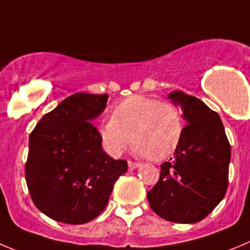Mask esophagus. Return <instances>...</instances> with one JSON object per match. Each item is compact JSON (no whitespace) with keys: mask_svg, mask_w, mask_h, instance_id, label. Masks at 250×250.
I'll return each instance as SVG.
<instances>
[{"mask_svg":"<svg viewBox=\"0 0 250 250\" xmlns=\"http://www.w3.org/2000/svg\"><path fill=\"white\" fill-rule=\"evenodd\" d=\"M128 167H129L130 170H134L137 167H139L138 163H134V162H128Z\"/></svg>","mask_w":250,"mask_h":250,"instance_id":"1","label":"esophagus"}]
</instances>
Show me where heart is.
<instances>
[{
	"label": "heart",
	"instance_id": "obj_1",
	"mask_svg": "<svg viewBox=\"0 0 250 250\" xmlns=\"http://www.w3.org/2000/svg\"><path fill=\"white\" fill-rule=\"evenodd\" d=\"M184 125L179 109L153 97L134 95L114 107L113 116L100 125L104 149L118 155L129 144L141 157L164 160L178 148Z\"/></svg>",
	"mask_w": 250,
	"mask_h": 250
}]
</instances>
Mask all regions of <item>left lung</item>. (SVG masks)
<instances>
[{
    "mask_svg": "<svg viewBox=\"0 0 250 250\" xmlns=\"http://www.w3.org/2000/svg\"><path fill=\"white\" fill-rule=\"evenodd\" d=\"M186 121L174 157L160 165L159 181L148 192L158 216L175 223H196L223 200L228 186L230 146L218 113L201 100L172 91Z\"/></svg>",
    "mask_w": 250,
    "mask_h": 250,
    "instance_id": "obj_1",
    "label": "left lung"
}]
</instances>
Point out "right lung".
<instances>
[{
	"label": "right lung",
	"instance_id": "obj_1",
	"mask_svg": "<svg viewBox=\"0 0 250 250\" xmlns=\"http://www.w3.org/2000/svg\"><path fill=\"white\" fill-rule=\"evenodd\" d=\"M107 100V93H74L44 114L30 133L25 181L37 208L51 220L83 225L96 218L127 171L125 160L102 150L91 123Z\"/></svg>",
	"mask_w": 250,
	"mask_h": 250
}]
</instances>
